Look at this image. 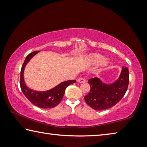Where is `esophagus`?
<instances>
[{
  "instance_id": "34e87169",
  "label": "esophagus",
  "mask_w": 147,
  "mask_h": 147,
  "mask_svg": "<svg viewBox=\"0 0 147 147\" xmlns=\"http://www.w3.org/2000/svg\"><path fill=\"white\" fill-rule=\"evenodd\" d=\"M77 82L79 83H84L86 82V79L83 78V77H81V78H79L78 80H77Z\"/></svg>"
}]
</instances>
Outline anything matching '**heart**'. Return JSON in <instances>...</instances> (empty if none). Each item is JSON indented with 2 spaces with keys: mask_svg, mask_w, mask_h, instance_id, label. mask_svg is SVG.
I'll use <instances>...</instances> for the list:
<instances>
[{
  "mask_svg": "<svg viewBox=\"0 0 147 147\" xmlns=\"http://www.w3.org/2000/svg\"><path fill=\"white\" fill-rule=\"evenodd\" d=\"M88 59L91 63H98V62H100L101 65H103V66L106 65L107 63H108L107 60H106L105 59H102V56L98 54H90V55L88 56Z\"/></svg>",
  "mask_w": 147,
  "mask_h": 147,
  "instance_id": "obj_1",
  "label": "heart"
}]
</instances>
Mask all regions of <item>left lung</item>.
<instances>
[{"label": "left lung", "instance_id": "obj_1", "mask_svg": "<svg viewBox=\"0 0 147 147\" xmlns=\"http://www.w3.org/2000/svg\"><path fill=\"white\" fill-rule=\"evenodd\" d=\"M91 87L89 93L85 96L86 102L96 110H104L117 104L125 94L129 84V72L126 67H123L121 75L111 84H106L100 79H89Z\"/></svg>", "mask_w": 147, "mask_h": 147}]
</instances>
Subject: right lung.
Wrapping results in <instances>:
<instances>
[{
    "label": "right lung",
    "instance_id": "right-lung-1",
    "mask_svg": "<svg viewBox=\"0 0 147 147\" xmlns=\"http://www.w3.org/2000/svg\"><path fill=\"white\" fill-rule=\"evenodd\" d=\"M39 51H35L29 54L26 56L21 67V76H20V86L24 96L28 99L34 105L41 108H52L60 102L63 98L65 89L71 84L75 83L76 80H67L61 82L55 88L51 90L46 91H36L29 89L24 84V68L34 56L38 53Z\"/></svg>",
    "mask_w": 147,
    "mask_h": 147
}]
</instances>
